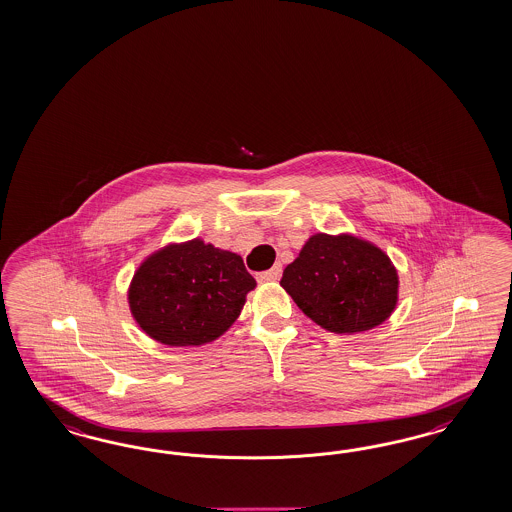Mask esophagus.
<instances>
[{"instance_id": "esophagus-1", "label": "esophagus", "mask_w": 512, "mask_h": 512, "mask_svg": "<svg viewBox=\"0 0 512 512\" xmlns=\"http://www.w3.org/2000/svg\"><path fill=\"white\" fill-rule=\"evenodd\" d=\"M279 276H281V264H274L270 270H264V272L257 274V278L261 281H276Z\"/></svg>"}]
</instances>
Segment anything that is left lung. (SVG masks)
I'll use <instances>...</instances> for the list:
<instances>
[{
	"mask_svg": "<svg viewBox=\"0 0 512 512\" xmlns=\"http://www.w3.org/2000/svg\"><path fill=\"white\" fill-rule=\"evenodd\" d=\"M279 283L311 321L336 334L381 325L398 302L390 259L349 234L311 236Z\"/></svg>",
	"mask_w": 512,
	"mask_h": 512,
	"instance_id": "left-lung-1",
	"label": "left lung"
}]
</instances>
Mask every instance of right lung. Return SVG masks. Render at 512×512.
I'll list each match as a JSON object with an SVG mask.
<instances>
[{
	"label": "right lung",
	"mask_w": 512,
	"mask_h": 512,
	"mask_svg": "<svg viewBox=\"0 0 512 512\" xmlns=\"http://www.w3.org/2000/svg\"><path fill=\"white\" fill-rule=\"evenodd\" d=\"M251 289L255 279L240 255L195 238L140 264L129 308L150 338L176 347L202 345L233 325Z\"/></svg>",
	"instance_id": "right-lung-1"
}]
</instances>
